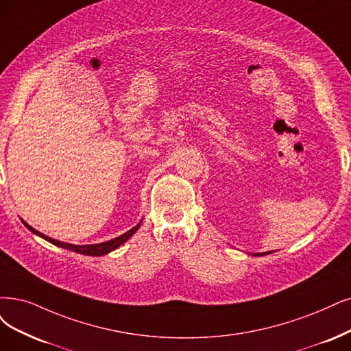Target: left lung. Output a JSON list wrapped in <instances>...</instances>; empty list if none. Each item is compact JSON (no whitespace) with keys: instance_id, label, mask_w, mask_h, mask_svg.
Masks as SVG:
<instances>
[{"instance_id":"8db88e82","label":"left lung","mask_w":351,"mask_h":351,"mask_svg":"<svg viewBox=\"0 0 351 351\" xmlns=\"http://www.w3.org/2000/svg\"><path fill=\"white\" fill-rule=\"evenodd\" d=\"M263 254H266V253H256V256H263Z\"/></svg>"}]
</instances>
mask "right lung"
Returning <instances> with one entry per match:
<instances>
[{
	"mask_svg": "<svg viewBox=\"0 0 351 351\" xmlns=\"http://www.w3.org/2000/svg\"><path fill=\"white\" fill-rule=\"evenodd\" d=\"M23 223H24V221H23ZM140 224H141V223H138V224H137L134 228H132V230H130V231L124 232V234H121L120 237H115V239H112V240H110V241H106V243H99V244L76 245V244L62 243V241H59V240L50 239V237H47V236L42 234L40 231H37V230H34L33 227H30L27 223H24V226L27 227V228H29L32 232H34V234L40 236L42 239H45V240L50 241L51 244H55V245H60V247H63V249H68V250H72V252H76V253H81V254H88V256H102V254H107V253H110V252L115 250L117 247H120V245H121L124 241H127V240H128L130 237H132V236L134 234V232L138 230Z\"/></svg>",
	"mask_w": 351,
	"mask_h": 351,
	"instance_id": "add662e5",
	"label": "right lung"
}]
</instances>
